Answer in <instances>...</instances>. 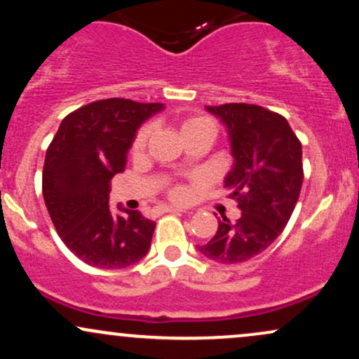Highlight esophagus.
<instances>
[{"label": "esophagus", "instance_id": "1", "mask_svg": "<svg viewBox=\"0 0 359 359\" xmlns=\"http://www.w3.org/2000/svg\"><path fill=\"white\" fill-rule=\"evenodd\" d=\"M163 212L180 214V212H185V211H184V209H180V208H175V205H165V208H163Z\"/></svg>", "mask_w": 359, "mask_h": 359}]
</instances>
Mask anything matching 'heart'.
Segmentation results:
<instances>
[{"instance_id": "heart-1", "label": "heart", "mask_w": 359, "mask_h": 359, "mask_svg": "<svg viewBox=\"0 0 359 359\" xmlns=\"http://www.w3.org/2000/svg\"><path fill=\"white\" fill-rule=\"evenodd\" d=\"M204 125H212V121L211 119H208V118H187V119H184L182 123H180V131H182V133H185V131H189V130H192V128H197V126H204ZM148 135H150V126H145V128H142V130L138 131V135H137V138H135V143H133V150L135 151H138V150H142L143 147H145V143H147V140H148ZM187 189L185 187H174L172 189V196L175 197V199H179V201H184L185 197H187Z\"/></svg>"}]
</instances>
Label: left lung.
Listing matches in <instances>:
<instances>
[{"mask_svg": "<svg viewBox=\"0 0 359 359\" xmlns=\"http://www.w3.org/2000/svg\"><path fill=\"white\" fill-rule=\"evenodd\" d=\"M228 131L234 158L224 179L241 216L217 221V231L197 250L222 265L257 257L280 236L302 187V145L283 116L245 102L205 106Z\"/></svg>", "mask_w": 359, "mask_h": 359, "instance_id": "8db88e82", "label": "left lung"}]
</instances>
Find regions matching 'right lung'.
Returning a JSON list of instances; mask_svg holds the SVG:
<instances>
[{
	"label": "right lung",
	"mask_w": 359,
	"mask_h": 359,
	"mask_svg": "<svg viewBox=\"0 0 359 359\" xmlns=\"http://www.w3.org/2000/svg\"><path fill=\"white\" fill-rule=\"evenodd\" d=\"M163 108L123 97L94 101L62 119L48 147L45 205L60 240L90 266L126 269L150 250L155 222L121 204V212H111L109 182L125 170L138 128Z\"/></svg>",
	"instance_id": "right-lung-1"
}]
</instances>
